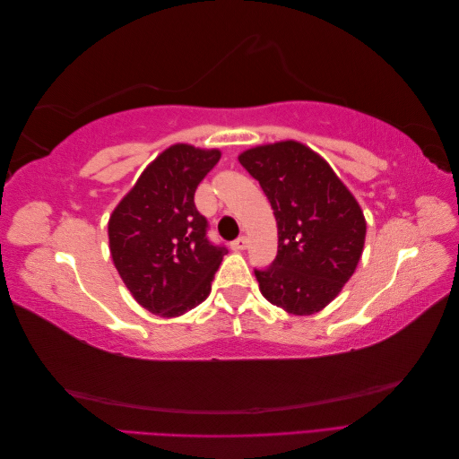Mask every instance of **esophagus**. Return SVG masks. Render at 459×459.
Wrapping results in <instances>:
<instances>
[{"label": "esophagus", "instance_id": "esophagus-1", "mask_svg": "<svg viewBox=\"0 0 459 459\" xmlns=\"http://www.w3.org/2000/svg\"><path fill=\"white\" fill-rule=\"evenodd\" d=\"M248 247V239L247 238H238L233 243H231V248L233 251H245V248Z\"/></svg>", "mask_w": 459, "mask_h": 459}]
</instances>
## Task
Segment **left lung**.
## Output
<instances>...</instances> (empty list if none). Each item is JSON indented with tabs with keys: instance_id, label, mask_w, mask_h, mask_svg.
<instances>
[{
	"instance_id": "8db88e82",
	"label": "left lung",
	"mask_w": 459,
	"mask_h": 459,
	"mask_svg": "<svg viewBox=\"0 0 459 459\" xmlns=\"http://www.w3.org/2000/svg\"><path fill=\"white\" fill-rule=\"evenodd\" d=\"M273 208L277 256L255 270L260 293L295 316H312L354 273L366 241V218L331 166L299 142L253 147L239 155Z\"/></svg>"
}]
</instances>
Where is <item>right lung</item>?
<instances>
[{
	"mask_svg": "<svg viewBox=\"0 0 459 459\" xmlns=\"http://www.w3.org/2000/svg\"><path fill=\"white\" fill-rule=\"evenodd\" d=\"M218 149L176 143L162 151L108 220L115 268L151 314L182 316L208 293L226 247L208 241L195 191L220 160Z\"/></svg>",
	"mask_w": 459,
	"mask_h": 459,
	"instance_id": "add662e5",
	"label": "right lung"
}]
</instances>
